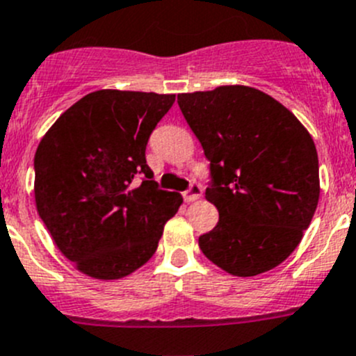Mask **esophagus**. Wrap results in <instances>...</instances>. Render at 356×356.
Here are the masks:
<instances>
[{"label": "esophagus", "mask_w": 356, "mask_h": 356, "mask_svg": "<svg viewBox=\"0 0 356 356\" xmlns=\"http://www.w3.org/2000/svg\"><path fill=\"white\" fill-rule=\"evenodd\" d=\"M202 193H203L202 184H198V182H193V184L189 186L188 191H184V195H182V196H184L186 202L191 203V202H196V200L202 196Z\"/></svg>", "instance_id": "34e87169"}]
</instances>
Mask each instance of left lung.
<instances>
[{
  "mask_svg": "<svg viewBox=\"0 0 356 356\" xmlns=\"http://www.w3.org/2000/svg\"><path fill=\"white\" fill-rule=\"evenodd\" d=\"M177 102L210 161L205 196L219 210L200 248L234 277L273 270L296 250L318 205L312 136L285 106L252 86L179 94Z\"/></svg>",
  "mask_w": 356,
  "mask_h": 356,
  "instance_id": "obj_1",
  "label": "left lung"
}]
</instances>
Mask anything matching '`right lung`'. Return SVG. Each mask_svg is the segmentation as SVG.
<instances>
[{
    "mask_svg": "<svg viewBox=\"0 0 356 356\" xmlns=\"http://www.w3.org/2000/svg\"><path fill=\"white\" fill-rule=\"evenodd\" d=\"M174 101L153 92H92L41 139L34 154L38 213L81 273L116 280L136 271L181 207L182 196L158 188L146 163L149 136Z\"/></svg>",
    "mask_w": 356,
    "mask_h": 356,
    "instance_id": "right-lung-1",
    "label": "right lung"
}]
</instances>
